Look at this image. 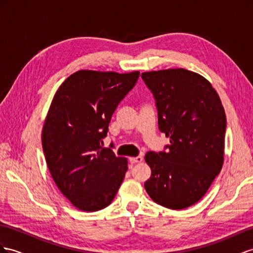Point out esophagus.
I'll return each instance as SVG.
<instances>
[{
	"mask_svg": "<svg viewBox=\"0 0 253 253\" xmlns=\"http://www.w3.org/2000/svg\"><path fill=\"white\" fill-rule=\"evenodd\" d=\"M142 160H143V157H142V156H138V157H130V158H129V161H130L131 164L141 163Z\"/></svg>",
	"mask_w": 253,
	"mask_h": 253,
	"instance_id": "34e87169",
	"label": "esophagus"
}]
</instances>
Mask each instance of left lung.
Listing matches in <instances>:
<instances>
[{"mask_svg": "<svg viewBox=\"0 0 253 253\" xmlns=\"http://www.w3.org/2000/svg\"><path fill=\"white\" fill-rule=\"evenodd\" d=\"M156 100L158 127L170 138L166 152H148L145 190L154 202L183 210L204 197L221 171L226 118L204 77L184 68L142 73Z\"/></svg>", "mask_w": 253, "mask_h": 253, "instance_id": "obj_1", "label": "left lung"}]
</instances>
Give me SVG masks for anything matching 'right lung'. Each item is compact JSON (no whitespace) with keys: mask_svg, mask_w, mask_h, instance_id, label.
Segmentation results:
<instances>
[{"mask_svg":"<svg viewBox=\"0 0 253 253\" xmlns=\"http://www.w3.org/2000/svg\"><path fill=\"white\" fill-rule=\"evenodd\" d=\"M140 73L78 70L53 97L42 142L57 188L78 210L97 211L112 202L127 159L102 147L109 123Z\"/></svg>","mask_w":253,"mask_h":253,"instance_id":"right-lung-1","label":"right lung"}]
</instances>
